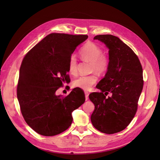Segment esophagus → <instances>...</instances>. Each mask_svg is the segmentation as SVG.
<instances>
[{
    "instance_id": "esophagus-1",
    "label": "esophagus",
    "mask_w": 160,
    "mask_h": 160,
    "mask_svg": "<svg viewBox=\"0 0 160 160\" xmlns=\"http://www.w3.org/2000/svg\"><path fill=\"white\" fill-rule=\"evenodd\" d=\"M85 100L88 101L89 99V93L88 92H85Z\"/></svg>"
}]
</instances>
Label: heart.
<instances>
[{
	"mask_svg": "<svg viewBox=\"0 0 160 160\" xmlns=\"http://www.w3.org/2000/svg\"><path fill=\"white\" fill-rule=\"evenodd\" d=\"M102 49L94 42H89L85 44L79 51V55L81 59L91 62V71L98 73H103L108 69L109 60L108 57L102 54ZM68 71L71 75H75L77 72V61L74 55L71 56ZM98 81V77L95 75H81L72 81V85L75 88L88 91L91 89Z\"/></svg>",
	"mask_w": 160,
	"mask_h": 160,
	"instance_id": "heart-1",
	"label": "heart"
}]
</instances>
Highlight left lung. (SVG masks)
I'll return each instance as SVG.
<instances>
[{
	"label": "left lung",
	"mask_w": 160,
	"mask_h": 160,
	"mask_svg": "<svg viewBox=\"0 0 160 160\" xmlns=\"http://www.w3.org/2000/svg\"><path fill=\"white\" fill-rule=\"evenodd\" d=\"M93 39L109 49V65L96 88L101 92L89 95L95 109L91 121L101 132L113 134L127 128L138 109L143 89V69L133 50L117 37L99 35ZM109 93L110 97H106Z\"/></svg>",
	"instance_id": "8db88e82"
}]
</instances>
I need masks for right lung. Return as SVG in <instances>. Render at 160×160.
Segmentation results:
<instances>
[{
    "instance_id": "obj_1",
    "label": "right lung",
    "mask_w": 160,
    "mask_h": 160,
    "mask_svg": "<svg viewBox=\"0 0 160 160\" xmlns=\"http://www.w3.org/2000/svg\"><path fill=\"white\" fill-rule=\"evenodd\" d=\"M88 35L51 33L27 52L19 71L17 98L26 123L35 132L53 136L68 129L72 112L83 104L81 89L75 88L65 97L56 91L67 75L69 59Z\"/></svg>"
}]
</instances>
